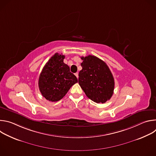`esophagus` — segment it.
Masks as SVG:
<instances>
[{
	"label": "esophagus",
	"mask_w": 156,
	"mask_h": 156,
	"mask_svg": "<svg viewBox=\"0 0 156 156\" xmlns=\"http://www.w3.org/2000/svg\"><path fill=\"white\" fill-rule=\"evenodd\" d=\"M75 75L76 76V78H78V72L75 73Z\"/></svg>",
	"instance_id": "34e87169"
}]
</instances>
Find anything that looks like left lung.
I'll list each match as a JSON object with an SVG mask.
<instances>
[{"label": "left lung", "instance_id": "obj_1", "mask_svg": "<svg viewBox=\"0 0 156 156\" xmlns=\"http://www.w3.org/2000/svg\"><path fill=\"white\" fill-rule=\"evenodd\" d=\"M78 83L86 96L96 103H105L112 96L115 82L107 64L94 55L81 57Z\"/></svg>", "mask_w": 156, "mask_h": 156}]
</instances>
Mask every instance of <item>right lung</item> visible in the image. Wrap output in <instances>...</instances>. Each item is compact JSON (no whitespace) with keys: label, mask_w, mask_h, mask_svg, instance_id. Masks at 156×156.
I'll return each mask as SVG.
<instances>
[{"label":"right lung","mask_w":156,"mask_h":156,"mask_svg":"<svg viewBox=\"0 0 156 156\" xmlns=\"http://www.w3.org/2000/svg\"><path fill=\"white\" fill-rule=\"evenodd\" d=\"M65 55L55 53L44 65L39 75L41 93L47 100L57 102L62 99L78 79L63 62Z\"/></svg>","instance_id":"1"}]
</instances>
